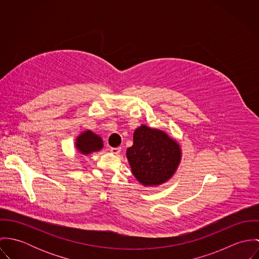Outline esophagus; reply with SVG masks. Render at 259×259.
<instances>
[{"instance_id": "esophagus-1", "label": "esophagus", "mask_w": 259, "mask_h": 259, "mask_svg": "<svg viewBox=\"0 0 259 259\" xmlns=\"http://www.w3.org/2000/svg\"><path fill=\"white\" fill-rule=\"evenodd\" d=\"M120 150H121V148H111V153H113V154H118L119 152H120Z\"/></svg>"}]
</instances>
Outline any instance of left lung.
Instances as JSON below:
<instances>
[{
  "label": "left lung",
  "instance_id": "1",
  "mask_svg": "<svg viewBox=\"0 0 259 259\" xmlns=\"http://www.w3.org/2000/svg\"><path fill=\"white\" fill-rule=\"evenodd\" d=\"M126 156L136 179L143 185H161L175 174L181 161L176 141L159 130L142 125L134 134V145Z\"/></svg>",
  "mask_w": 259,
  "mask_h": 259
}]
</instances>
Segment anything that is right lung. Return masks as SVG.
Returning a JSON list of instances; mask_svg holds the SVG:
<instances>
[{"label":"right lung","instance_id":"add662e5","mask_svg":"<svg viewBox=\"0 0 259 259\" xmlns=\"http://www.w3.org/2000/svg\"><path fill=\"white\" fill-rule=\"evenodd\" d=\"M75 146L82 154H89L103 148V141L93 132L87 131L76 139Z\"/></svg>","mask_w":259,"mask_h":259}]
</instances>
